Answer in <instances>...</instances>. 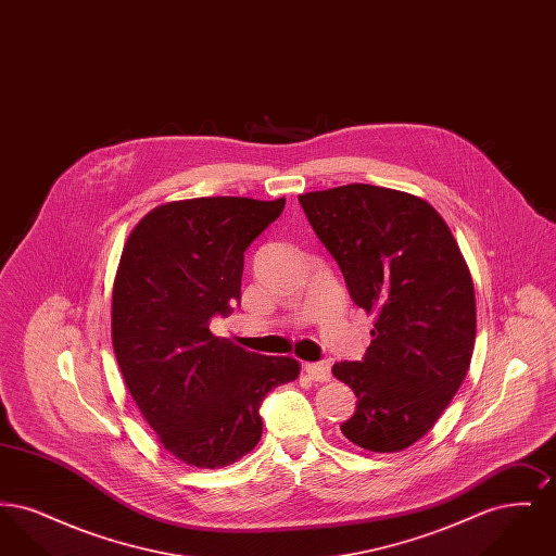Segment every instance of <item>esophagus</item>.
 <instances>
[{
    "label": "esophagus",
    "mask_w": 556,
    "mask_h": 556,
    "mask_svg": "<svg viewBox=\"0 0 556 556\" xmlns=\"http://www.w3.org/2000/svg\"><path fill=\"white\" fill-rule=\"evenodd\" d=\"M302 369H304V372H306L313 381H318V383L331 379V367H329V363H304Z\"/></svg>",
    "instance_id": "1"
}]
</instances>
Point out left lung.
Listing matches in <instances>:
<instances>
[{
  "label": "left lung",
  "instance_id": "left-lung-1",
  "mask_svg": "<svg viewBox=\"0 0 556 556\" xmlns=\"http://www.w3.org/2000/svg\"><path fill=\"white\" fill-rule=\"evenodd\" d=\"M306 218L375 317L361 363L333 375L358 397L342 433L358 448L400 452L435 425L476 344V290L446 220L429 202L350 184L298 195Z\"/></svg>",
  "mask_w": 556,
  "mask_h": 556
}]
</instances>
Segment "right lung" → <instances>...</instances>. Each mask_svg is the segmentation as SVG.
I'll list each match as a JSON object with an SVG mask.
<instances>
[{"instance_id":"add662e5","label":"right lung","mask_w":556,"mask_h":556,"mask_svg":"<svg viewBox=\"0 0 556 556\" xmlns=\"http://www.w3.org/2000/svg\"><path fill=\"white\" fill-rule=\"evenodd\" d=\"M286 198H193L148 212L125 241L112 288V345L159 442L191 467L218 469L256 448L266 394L300 375L212 336L241 298L243 252Z\"/></svg>"}]
</instances>
